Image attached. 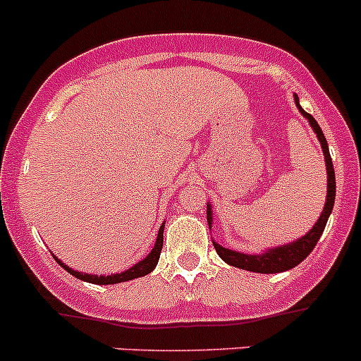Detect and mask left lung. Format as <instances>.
Here are the masks:
<instances>
[{
  "label": "left lung",
  "mask_w": 361,
  "mask_h": 361,
  "mask_svg": "<svg viewBox=\"0 0 361 361\" xmlns=\"http://www.w3.org/2000/svg\"><path fill=\"white\" fill-rule=\"evenodd\" d=\"M295 102L296 107H298L300 113L309 120L310 127L312 130L316 132L317 139L321 142V148H323V155H324V162H326V176H328V190H326V202H324V208L321 212V216L317 219L316 226L302 236L300 240L293 241V243L282 245V247H274L264 250L262 254H243V252H236V250H229V248H224L222 245H219L216 241H213V247H215L216 254L227 262V264L234 266V268H241L247 269V271H255V274H281V271H288V269L295 268L296 264L303 261L310 252L314 250L316 243L319 241L321 234H323L324 227H326L328 216H330L331 209H334V202H335V171H334V164H331V157H330V149H328V142L326 137H324L323 130L317 125V121L310 116L309 113L302 109L300 106L298 95H295ZM206 215H208V224L212 227L213 216H212V204H206Z\"/></svg>",
  "instance_id": "8db88e82"
}]
</instances>
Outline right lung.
Listing matches in <instances>:
<instances>
[{
	"label": "right lung",
	"instance_id": "obj_1",
	"mask_svg": "<svg viewBox=\"0 0 361 361\" xmlns=\"http://www.w3.org/2000/svg\"><path fill=\"white\" fill-rule=\"evenodd\" d=\"M162 245H164V226H160L159 234H157V241H155V247L152 248L148 255H146L142 261H139L137 264H134L132 268L125 269L121 274H114V275H92V274H82V271H75V269L68 268L63 261H59L58 257L54 255L56 261L63 266V268L72 274L73 277L80 279L84 282H90V284H100V286H106V284H120V282H127V281H134L137 277H145V275L152 274L153 269H155L157 262H159L160 257V252H162Z\"/></svg>",
	"mask_w": 361,
	"mask_h": 361
}]
</instances>
